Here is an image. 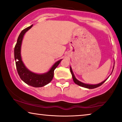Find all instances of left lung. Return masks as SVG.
<instances>
[{
	"instance_id": "1",
	"label": "left lung",
	"mask_w": 122,
	"mask_h": 122,
	"mask_svg": "<svg viewBox=\"0 0 122 122\" xmlns=\"http://www.w3.org/2000/svg\"><path fill=\"white\" fill-rule=\"evenodd\" d=\"M114 66H113V70H112V72H113V71L114 69ZM70 71H71V74H72V78H73V81L75 83H76V84L78 85V86H80L81 87H85V88H88V89H93V88H95L96 87H98L100 86L101 85H102V84H103V83L105 82L107 80V79L109 78H107L106 79V80H105L104 81H102L101 82V83H98V84H95V85H91V84H86V83H83V82H81L80 81H78L77 79L76 78L75 75H74V73L72 71V68H71V67L70 66ZM111 73V74H112Z\"/></svg>"
}]
</instances>
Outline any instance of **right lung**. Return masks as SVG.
<instances>
[{"label":"right lung","mask_w":122,"mask_h":122,"mask_svg":"<svg viewBox=\"0 0 122 122\" xmlns=\"http://www.w3.org/2000/svg\"><path fill=\"white\" fill-rule=\"evenodd\" d=\"M32 27V25L23 30L19 35L15 47V65L17 72L20 79L25 83L30 86L34 87H43L49 83H50L53 80L54 77V71L55 69L58 67L60 62L62 59L59 60L55 62L54 64L52 66L48 72L42 74H37L30 71L25 66L21 58L20 50L23 36L28 30Z\"/></svg>","instance_id":"add662e5"}]
</instances>
